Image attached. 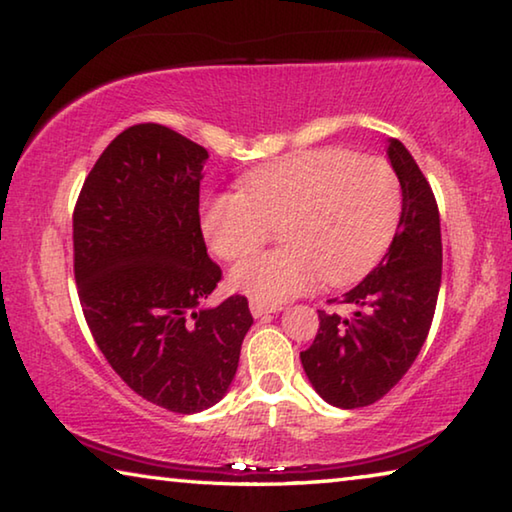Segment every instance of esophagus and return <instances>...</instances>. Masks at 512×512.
<instances>
[{
  "mask_svg": "<svg viewBox=\"0 0 512 512\" xmlns=\"http://www.w3.org/2000/svg\"><path fill=\"white\" fill-rule=\"evenodd\" d=\"M282 307L277 305H266V302L262 300H250V314H253L255 318H262V316H268V314H275V311H280Z\"/></svg>",
  "mask_w": 512,
  "mask_h": 512,
  "instance_id": "1",
  "label": "esophagus"
}]
</instances>
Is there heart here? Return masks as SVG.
Wrapping results in <instances>:
<instances>
[{
    "label": "heart",
    "mask_w": 512,
    "mask_h": 512,
    "mask_svg": "<svg viewBox=\"0 0 512 512\" xmlns=\"http://www.w3.org/2000/svg\"><path fill=\"white\" fill-rule=\"evenodd\" d=\"M402 183L381 158L348 149L300 151L246 173L241 192L207 198L201 214L207 244L235 262L280 225L287 246L232 268V287L277 305L323 280L345 284L368 273L391 246L402 219Z\"/></svg>",
    "instance_id": "heart-1"
}]
</instances>
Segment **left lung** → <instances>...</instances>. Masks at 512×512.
Masks as SVG:
<instances>
[{
  "instance_id": "8db88e82",
  "label": "left lung",
  "mask_w": 512,
  "mask_h": 512,
  "mask_svg": "<svg viewBox=\"0 0 512 512\" xmlns=\"http://www.w3.org/2000/svg\"><path fill=\"white\" fill-rule=\"evenodd\" d=\"M388 158L402 183V219L384 259L343 300L350 314L318 311L314 343L300 352L318 395L339 409L381 400L413 366L436 311L443 241L436 196L400 140Z\"/></svg>"
}]
</instances>
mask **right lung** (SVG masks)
<instances>
[{
    "label": "right lung",
    "mask_w": 512,
    "mask_h": 512,
    "mask_svg": "<svg viewBox=\"0 0 512 512\" xmlns=\"http://www.w3.org/2000/svg\"><path fill=\"white\" fill-rule=\"evenodd\" d=\"M207 151L162 124H135L99 155L74 207V277L112 370L173 413L210 409L253 325L246 296L201 302L221 282L198 214Z\"/></svg>",
    "instance_id": "add662e5"
}]
</instances>
